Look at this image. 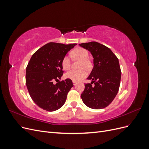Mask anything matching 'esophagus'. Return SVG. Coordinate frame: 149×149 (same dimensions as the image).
I'll return each mask as SVG.
<instances>
[{"instance_id": "1", "label": "esophagus", "mask_w": 149, "mask_h": 149, "mask_svg": "<svg viewBox=\"0 0 149 149\" xmlns=\"http://www.w3.org/2000/svg\"><path fill=\"white\" fill-rule=\"evenodd\" d=\"M73 85L75 86L76 84H77V82L75 81H73Z\"/></svg>"}]
</instances>
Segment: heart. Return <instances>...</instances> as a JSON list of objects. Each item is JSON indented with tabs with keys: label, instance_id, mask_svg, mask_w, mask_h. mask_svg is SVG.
<instances>
[{
	"label": "heart",
	"instance_id": "b5f03b06",
	"mask_svg": "<svg viewBox=\"0 0 149 149\" xmlns=\"http://www.w3.org/2000/svg\"><path fill=\"white\" fill-rule=\"evenodd\" d=\"M71 55L74 59L80 60L78 70H71L65 74V77L75 81L82 79L86 77L87 72L85 69L89 70L91 68V63L88 59V52L83 48L78 47L71 52ZM61 66L63 69L68 70L70 68L71 63L68 56L65 55L61 60Z\"/></svg>",
	"mask_w": 149,
	"mask_h": 149
}]
</instances>
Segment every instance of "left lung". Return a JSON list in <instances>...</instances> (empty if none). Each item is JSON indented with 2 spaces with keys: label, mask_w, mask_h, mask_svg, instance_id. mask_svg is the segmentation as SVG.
<instances>
[{
  "label": "left lung",
  "mask_w": 149,
  "mask_h": 149,
  "mask_svg": "<svg viewBox=\"0 0 149 149\" xmlns=\"http://www.w3.org/2000/svg\"><path fill=\"white\" fill-rule=\"evenodd\" d=\"M79 45L91 52L94 58V67L87 78L92 81L84 84L81 97L91 109H103L110 104L119 91L121 78L119 60L110 48L98 42Z\"/></svg>",
  "instance_id": "obj_1"
}]
</instances>
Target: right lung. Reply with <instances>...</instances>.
<instances>
[{
    "instance_id": "add662e5",
    "label": "right lung",
    "mask_w": 149,
    "mask_h": 149,
    "mask_svg": "<svg viewBox=\"0 0 149 149\" xmlns=\"http://www.w3.org/2000/svg\"><path fill=\"white\" fill-rule=\"evenodd\" d=\"M76 43H48L31 56L26 68V85L31 98L38 107L55 111L65 104L73 86L72 81H59L63 74L61 60ZM54 80L58 81L53 84Z\"/></svg>"
}]
</instances>
